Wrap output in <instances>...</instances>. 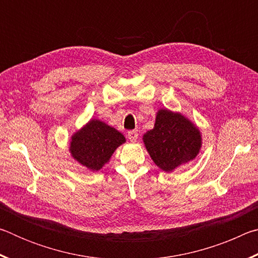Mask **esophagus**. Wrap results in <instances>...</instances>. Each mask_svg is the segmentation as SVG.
I'll list each match as a JSON object with an SVG mask.
<instances>
[{"mask_svg": "<svg viewBox=\"0 0 258 258\" xmlns=\"http://www.w3.org/2000/svg\"><path fill=\"white\" fill-rule=\"evenodd\" d=\"M127 135H128V139H130L131 142H137L138 137H139L137 131H130Z\"/></svg>", "mask_w": 258, "mask_h": 258, "instance_id": "34e87169", "label": "esophagus"}]
</instances>
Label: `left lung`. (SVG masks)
Listing matches in <instances>:
<instances>
[{
    "mask_svg": "<svg viewBox=\"0 0 258 258\" xmlns=\"http://www.w3.org/2000/svg\"><path fill=\"white\" fill-rule=\"evenodd\" d=\"M143 143L151 159L164 172H173L199 155L202 132L194 121L178 111L159 109L154 128L143 134Z\"/></svg>",
    "mask_w": 258,
    "mask_h": 258,
    "instance_id": "left-lung-1",
    "label": "left lung"
}]
</instances>
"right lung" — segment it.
<instances>
[{
  "mask_svg": "<svg viewBox=\"0 0 258 258\" xmlns=\"http://www.w3.org/2000/svg\"><path fill=\"white\" fill-rule=\"evenodd\" d=\"M126 142L123 134L104 121L91 118L72 135L69 152L78 164L98 172L109 163L113 152Z\"/></svg>",
  "mask_w": 258,
  "mask_h": 258,
  "instance_id": "right-lung-1",
  "label": "right lung"
}]
</instances>
